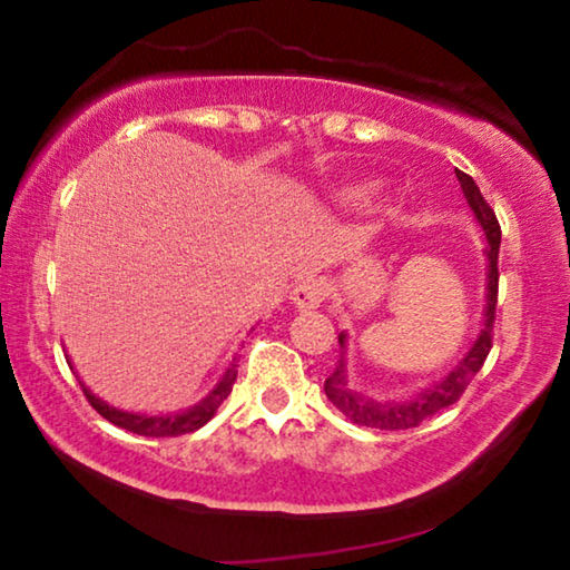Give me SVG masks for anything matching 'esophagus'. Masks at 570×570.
Returning <instances> with one entry per match:
<instances>
[{
  "instance_id": "1",
  "label": "esophagus",
  "mask_w": 570,
  "mask_h": 570,
  "mask_svg": "<svg viewBox=\"0 0 570 570\" xmlns=\"http://www.w3.org/2000/svg\"><path fill=\"white\" fill-rule=\"evenodd\" d=\"M324 295H326V283L318 277H308L298 283L291 291V301L293 306L298 311H314L324 303Z\"/></svg>"
}]
</instances>
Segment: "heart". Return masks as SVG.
Segmentation results:
<instances>
[{
  "mask_svg": "<svg viewBox=\"0 0 570 570\" xmlns=\"http://www.w3.org/2000/svg\"><path fill=\"white\" fill-rule=\"evenodd\" d=\"M373 191H376V189H373V186H355V189L350 191V197L357 199V202H363V199H368Z\"/></svg>",
  "mask_w": 570,
  "mask_h": 570,
  "instance_id": "1",
  "label": "heart"
}]
</instances>
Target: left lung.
<instances>
[{
	"instance_id": "1",
	"label": "left lung",
	"mask_w": 570,
	"mask_h": 570,
	"mask_svg": "<svg viewBox=\"0 0 570 570\" xmlns=\"http://www.w3.org/2000/svg\"><path fill=\"white\" fill-rule=\"evenodd\" d=\"M459 184H462V194L470 205L474 220L480 223L482 233L488 238L485 248V314H482L480 334L474 337L472 347L466 350L462 361L451 368L441 381H435L433 386H425L423 392L412 394L410 400H373L355 392L347 376V334L340 332V347L342 355L337 361V368L330 379L324 381L326 400L345 415L350 423L363 425V428H376V431H404V428H415L428 420L435 412L446 410L449 404H454L459 396L464 394V389L470 386V381L478 376V371L485 363L490 353V342H493V322H495V303H498V248H501V225L495 220V213L482 197L478 184L472 181V176L456 170Z\"/></svg>"
}]
</instances>
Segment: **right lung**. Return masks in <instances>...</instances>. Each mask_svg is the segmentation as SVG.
<instances>
[{
  "instance_id": "right-lung-1",
  "label": "right lung",
  "mask_w": 570,
  "mask_h": 570,
  "mask_svg": "<svg viewBox=\"0 0 570 570\" xmlns=\"http://www.w3.org/2000/svg\"><path fill=\"white\" fill-rule=\"evenodd\" d=\"M67 363H69V368H75L72 361H67ZM236 376H238V357H233V361L228 363V368L223 371L220 381H217V384L213 386V392H209L205 400H199L189 410L168 412V415H142V412L119 410V407H114V404H108V402L100 400V396L92 394L90 389L82 384V381H80V386H82L85 396H88V402L100 412V415L108 420V423L119 425V428H124V431L137 433V435L163 439V435H181V433L199 431V428L215 415L225 396L230 394L233 384H236Z\"/></svg>"
}]
</instances>
